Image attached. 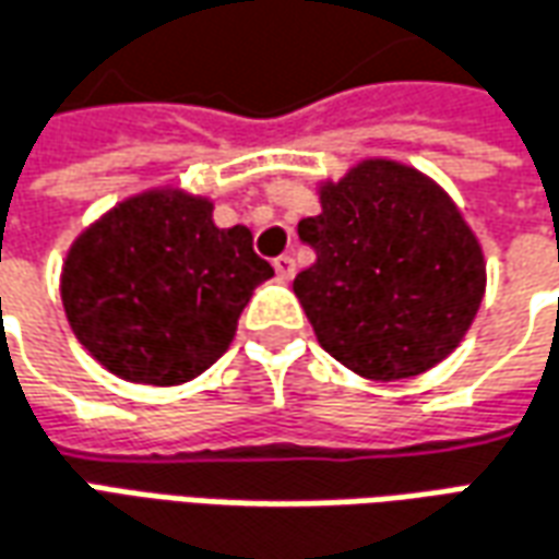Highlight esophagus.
<instances>
[{
    "mask_svg": "<svg viewBox=\"0 0 559 559\" xmlns=\"http://www.w3.org/2000/svg\"><path fill=\"white\" fill-rule=\"evenodd\" d=\"M275 266V272H278V278L281 281H290L293 275H296V260H293L290 253H281L278 260L272 263Z\"/></svg>",
    "mask_w": 559,
    "mask_h": 559,
    "instance_id": "1",
    "label": "esophagus"
}]
</instances>
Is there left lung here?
Masks as SVG:
<instances>
[{
	"mask_svg": "<svg viewBox=\"0 0 559 559\" xmlns=\"http://www.w3.org/2000/svg\"><path fill=\"white\" fill-rule=\"evenodd\" d=\"M299 221L318 260L293 293L320 347L369 381L415 378L454 354L487 290L478 236L444 187L400 159L366 157L318 181Z\"/></svg>",
	"mask_w": 559,
	"mask_h": 559,
	"instance_id": "obj_1",
	"label": "left lung"
}]
</instances>
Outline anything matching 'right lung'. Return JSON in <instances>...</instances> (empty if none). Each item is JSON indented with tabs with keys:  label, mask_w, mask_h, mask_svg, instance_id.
<instances>
[{
	"label": "right lung",
	"mask_w": 559,
	"mask_h": 559,
	"mask_svg": "<svg viewBox=\"0 0 559 559\" xmlns=\"http://www.w3.org/2000/svg\"><path fill=\"white\" fill-rule=\"evenodd\" d=\"M272 275L248 226L221 229L212 199L163 185L120 199L78 233L60 299L99 366L132 384L178 388L217 362L241 308Z\"/></svg>",
	"instance_id": "1"
}]
</instances>
